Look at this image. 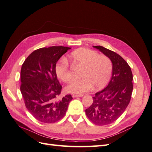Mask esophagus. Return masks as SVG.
Returning <instances> with one entry per match:
<instances>
[{
	"label": "esophagus",
	"mask_w": 152,
	"mask_h": 152,
	"mask_svg": "<svg viewBox=\"0 0 152 152\" xmlns=\"http://www.w3.org/2000/svg\"><path fill=\"white\" fill-rule=\"evenodd\" d=\"M83 95H77V94H72V98H80V97H82Z\"/></svg>",
	"instance_id": "esophagus-1"
}]
</instances>
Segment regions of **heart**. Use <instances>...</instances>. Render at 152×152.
I'll use <instances>...</instances> for the list:
<instances>
[{
    "mask_svg": "<svg viewBox=\"0 0 152 152\" xmlns=\"http://www.w3.org/2000/svg\"><path fill=\"white\" fill-rule=\"evenodd\" d=\"M71 59L77 65L82 66L81 78L73 80L66 88L69 92L83 94L90 91L94 86L99 88L105 85L109 81L112 64L110 58L105 55L87 49H80L74 51L70 55ZM56 73L65 83L72 80V74L65 58H62L56 66Z\"/></svg>",
    "mask_w": 152,
    "mask_h": 152,
    "instance_id": "1",
    "label": "heart"
}]
</instances>
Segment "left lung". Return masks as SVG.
<instances>
[{
	"label": "left lung",
	"mask_w": 152,
	"mask_h": 152,
	"mask_svg": "<svg viewBox=\"0 0 152 152\" xmlns=\"http://www.w3.org/2000/svg\"><path fill=\"white\" fill-rule=\"evenodd\" d=\"M93 48L110 58L112 75L107 87L96 93L85 114L96 125H107L115 121L129 104L133 91V75L129 65L118 54L100 45Z\"/></svg>",
	"instance_id": "obj_1"
}]
</instances>
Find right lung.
Segmentation results:
<instances>
[{"label":"right lung","mask_w":152,"mask_h":152,"mask_svg":"<svg viewBox=\"0 0 152 152\" xmlns=\"http://www.w3.org/2000/svg\"><path fill=\"white\" fill-rule=\"evenodd\" d=\"M71 48L53 46L37 49L22 64L20 91L27 109L34 118L54 123L63 118L72 99L71 94L61 99V85L57 79L56 62Z\"/></svg>","instance_id":"obj_1"}]
</instances>
